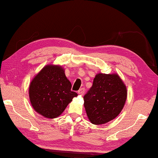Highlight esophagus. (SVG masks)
<instances>
[{
	"label": "esophagus",
	"mask_w": 158,
	"mask_h": 158,
	"mask_svg": "<svg viewBox=\"0 0 158 158\" xmlns=\"http://www.w3.org/2000/svg\"><path fill=\"white\" fill-rule=\"evenodd\" d=\"M84 93H85V89H84V88L80 89L79 90V91H78V94H79V95H81V96H82V95H84Z\"/></svg>",
	"instance_id": "34e87169"
}]
</instances>
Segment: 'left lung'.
<instances>
[{
	"label": "left lung",
	"mask_w": 158,
	"mask_h": 158,
	"mask_svg": "<svg viewBox=\"0 0 158 158\" xmlns=\"http://www.w3.org/2000/svg\"><path fill=\"white\" fill-rule=\"evenodd\" d=\"M127 98L126 85L117 73L96 75L93 86L84 96V106L92 124L107 123L118 116Z\"/></svg>",
	"instance_id": "1"
}]
</instances>
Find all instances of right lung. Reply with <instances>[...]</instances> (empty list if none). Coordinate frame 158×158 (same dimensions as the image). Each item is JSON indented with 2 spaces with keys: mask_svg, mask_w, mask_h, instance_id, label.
<instances>
[{
  "mask_svg": "<svg viewBox=\"0 0 158 158\" xmlns=\"http://www.w3.org/2000/svg\"><path fill=\"white\" fill-rule=\"evenodd\" d=\"M72 84L63 67L47 64L29 84V96L31 106L37 113L46 118L59 117L71 102L77 93L71 91Z\"/></svg>",
  "mask_w": 158,
  "mask_h": 158,
  "instance_id": "add662e5",
  "label": "right lung"
}]
</instances>
